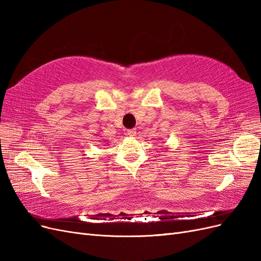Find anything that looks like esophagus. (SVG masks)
<instances>
[{"mask_svg": "<svg viewBox=\"0 0 261 261\" xmlns=\"http://www.w3.org/2000/svg\"><path fill=\"white\" fill-rule=\"evenodd\" d=\"M126 135L129 137H134L136 135V129H127L126 130Z\"/></svg>", "mask_w": 261, "mask_h": 261, "instance_id": "34e87169", "label": "esophagus"}]
</instances>
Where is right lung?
<instances>
[{
  "instance_id": "1",
  "label": "right lung",
  "mask_w": 261,
  "mask_h": 261,
  "mask_svg": "<svg viewBox=\"0 0 261 261\" xmlns=\"http://www.w3.org/2000/svg\"><path fill=\"white\" fill-rule=\"evenodd\" d=\"M106 144H107V143H106Z\"/></svg>"
}]
</instances>
